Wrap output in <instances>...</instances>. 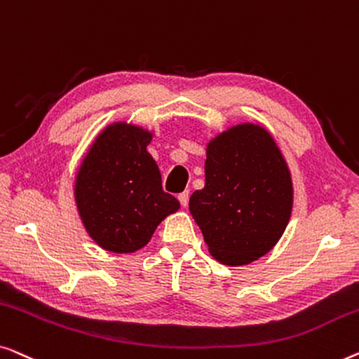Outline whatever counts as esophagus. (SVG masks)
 Instances as JSON below:
<instances>
[{
	"label": "esophagus",
	"mask_w": 359,
	"mask_h": 359,
	"mask_svg": "<svg viewBox=\"0 0 359 359\" xmlns=\"http://www.w3.org/2000/svg\"><path fill=\"white\" fill-rule=\"evenodd\" d=\"M189 196H190V194H189V190H185V191H182V194H179V201H180V205L182 206H187L189 205Z\"/></svg>",
	"instance_id": "obj_1"
}]
</instances>
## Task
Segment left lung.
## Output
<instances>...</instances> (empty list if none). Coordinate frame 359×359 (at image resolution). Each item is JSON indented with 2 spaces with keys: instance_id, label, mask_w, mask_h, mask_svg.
Segmentation results:
<instances>
[{
  "instance_id": "left-lung-1",
  "label": "left lung",
  "mask_w": 359,
  "mask_h": 359,
  "mask_svg": "<svg viewBox=\"0 0 359 359\" xmlns=\"http://www.w3.org/2000/svg\"><path fill=\"white\" fill-rule=\"evenodd\" d=\"M189 208L221 264L245 265L265 255L292 208L290 170L269 131L237 125L211 141L205 187L191 194Z\"/></svg>"
}]
</instances>
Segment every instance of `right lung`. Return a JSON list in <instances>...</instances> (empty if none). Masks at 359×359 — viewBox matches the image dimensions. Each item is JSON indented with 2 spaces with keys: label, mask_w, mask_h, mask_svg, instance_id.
<instances>
[{
  "label": "right lung",
  "mask_w": 359,
  "mask_h": 359,
  "mask_svg": "<svg viewBox=\"0 0 359 359\" xmlns=\"http://www.w3.org/2000/svg\"><path fill=\"white\" fill-rule=\"evenodd\" d=\"M148 131L114 123L89 149L76 179V203L89 236L110 252L148 244L165 216L180 208L163 190L158 164L146 151Z\"/></svg>",
  "instance_id": "1"
}]
</instances>
